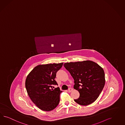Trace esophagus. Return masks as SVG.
Returning <instances> with one entry per match:
<instances>
[{
	"instance_id": "obj_1",
	"label": "esophagus",
	"mask_w": 125,
	"mask_h": 125,
	"mask_svg": "<svg viewBox=\"0 0 125 125\" xmlns=\"http://www.w3.org/2000/svg\"><path fill=\"white\" fill-rule=\"evenodd\" d=\"M73 91V89L72 88H69V89H68V92H71L72 91Z\"/></svg>"
}]
</instances>
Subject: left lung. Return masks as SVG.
<instances>
[{
	"label": "left lung",
	"mask_w": 125,
	"mask_h": 125,
	"mask_svg": "<svg viewBox=\"0 0 125 125\" xmlns=\"http://www.w3.org/2000/svg\"><path fill=\"white\" fill-rule=\"evenodd\" d=\"M64 66L74 79V89L80 94L79 97L74 101L83 106L94 102L105 85L103 68L91 60L65 63Z\"/></svg>",
	"instance_id": "8db88e82"
}]
</instances>
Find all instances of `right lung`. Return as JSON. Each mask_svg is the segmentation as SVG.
<instances>
[{"label": "right lung", "instance_id": "add662e5", "mask_svg": "<svg viewBox=\"0 0 125 125\" xmlns=\"http://www.w3.org/2000/svg\"><path fill=\"white\" fill-rule=\"evenodd\" d=\"M63 63L40 65L35 66L28 74L25 81L28 94L34 104L40 109L50 111L54 109L60 102V95L62 92L54 80L56 73Z\"/></svg>", "mask_w": 125, "mask_h": 125}]
</instances>
